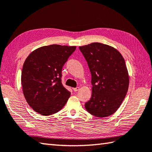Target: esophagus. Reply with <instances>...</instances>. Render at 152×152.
<instances>
[{"mask_svg":"<svg viewBox=\"0 0 152 152\" xmlns=\"http://www.w3.org/2000/svg\"><path fill=\"white\" fill-rule=\"evenodd\" d=\"M72 89H73V91L74 92H77L80 89V88H79V87H76V88H73Z\"/></svg>","mask_w":152,"mask_h":152,"instance_id":"34e87169","label":"esophagus"}]
</instances>
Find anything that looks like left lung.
<instances>
[{
	"instance_id": "left-lung-1",
	"label": "left lung",
	"mask_w": 152,
	"mask_h": 152,
	"mask_svg": "<svg viewBox=\"0 0 152 152\" xmlns=\"http://www.w3.org/2000/svg\"><path fill=\"white\" fill-rule=\"evenodd\" d=\"M91 73L92 96L87 111L97 117L113 115L124 100L129 76L124 59L116 49L101 43L79 47Z\"/></svg>"
}]
</instances>
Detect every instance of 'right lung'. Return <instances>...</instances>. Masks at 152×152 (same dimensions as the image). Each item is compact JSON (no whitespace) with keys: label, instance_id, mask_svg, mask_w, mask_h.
<instances>
[{"label":"right lung","instance_id":"obj_1","mask_svg":"<svg viewBox=\"0 0 152 152\" xmlns=\"http://www.w3.org/2000/svg\"><path fill=\"white\" fill-rule=\"evenodd\" d=\"M76 46L51 45L33 51L25 60L21 84L25 99L42 115H50L62 109L70 92L61 83V70Z\"/></svg>","mask_w":152,"mask_h":152}]
</instances>
